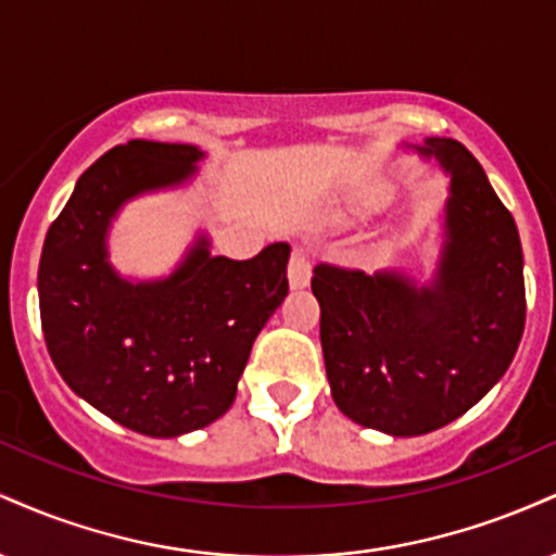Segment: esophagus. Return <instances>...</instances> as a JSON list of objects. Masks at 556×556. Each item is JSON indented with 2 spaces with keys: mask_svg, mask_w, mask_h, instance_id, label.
<instances>
[{
  "mask_svg": "<svg viewBox=\"0 0 556 556\" xmlns=\"http://www.w3.org/2000/svg\"><path fill=\"white\" fill-rule=\"evenodd\" d=\"M311 269H314V256H311L308 245H298L290 256V266H287V277H290V287H308Z\"/></svg>",
  "mask_w": 556,
  "mask_h": 556,
  "instance_id": "34e87169",
  "label": "esophagus"
}]
</instances>
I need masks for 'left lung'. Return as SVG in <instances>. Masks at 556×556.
I'll list each match as a JSON object with an SVG mask.
<instances>
[{
    "mask_svg": "<svg viewBox=\"0 0 556 556\" xmlns=\"http://www.w3.org/2000/svg\"><path fill=\"white\" fill-rule=\"evenodd\" d=\"M420 154L450 175L437 277L318 264L321 350L331 397L355 424L420 437L468 413L513 363L526 327L522 248L513 214L463 143Z\"/></svg>",
    "mask_w": 556,
    "mask_h": 556,
    "instance_id": "8db88e82",
    "label": "left lung"
}]
</instances>
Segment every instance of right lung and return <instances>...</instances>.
Here are the masks:
<instances>
[{
  "mask_svg": "<svg viewBox=\"0 0 556 556\" xmlns=\"http://www.w3.org/2000/svg\"><path fill=\"white\" fill-rule=\"evenodd\" d=\"M203 151L127 140L80 175L38 264L47 350L78 397L146 437H180L225 416L258 331L287 295L290 245L232 261L198 238L167 279L127 282L106 232L130 198L180 185Z\"/></svg>",
  "mask_w": 556,
  "mask_h": 556,
  "instance_id": "obj_1",
  "label": "right lung"
}]
</instances>
